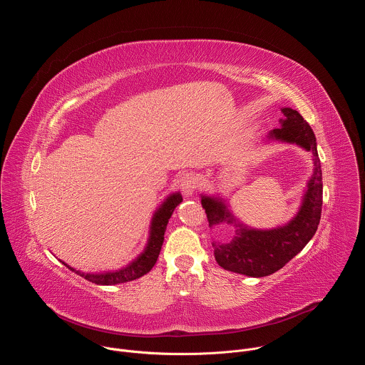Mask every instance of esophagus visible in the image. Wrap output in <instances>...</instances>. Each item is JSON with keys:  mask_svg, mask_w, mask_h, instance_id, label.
<instances>
[{"mask_svg": "<svg viewBox=\"0 0 365 365\" xmlns=\"http://www.w3.org/2000/svg\"><path fill=\"white\" fill-rule=\"evenodd\" d=\"M180 189H182V192L186 197L192 196L195 189H196V179L192 175H185L180 179Z\"/></svg>", "mask_w": 365, "mask_h": 365, "instance_id": "1", "label": "esophagus"}]
</instances>
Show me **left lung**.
I'll use <instances>...</instances> for the list:
<instances>
[{
    "mask_svg": "<svg viewBox=\"0 0 365 365\" xmlns=\"http://www.w3.org/2000/svg\"><path fill=\"white\" fill-rule=\"evenodd\" d=\"M282 113L284 115L282 127L272 130L264 141L294 144L312 154L314 169L303 190L300 206L289 222L262 230L241 222L220 193H200L210 228L234 227L230 241H212L215 259L224 270L250 277L270 276L297 255L318 230L322 211V169L317 137L296 110L284 107Z\"/></svg>",
    "mask_w": 365,
    "mask_h": 365,
    "instance_id": "obj_1",
    "label": "left lung"
}]
</instances>
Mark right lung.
<instances>
[{
  "mask_svg": "<svg viewBox=\"0 0 365 365\" xmlns=\"http://www.w3.org/2000/svg\"><path fill=\"white\" fill-rule=\"evenodd\" d=\"M183 200L180 192H173L165 197V200L160 203L158 210L154 211L150 222V230H148V238L144 250L130 262L127 266L118 269V270H110V272H99V273H85L81 270H76L66 264L65 262H61L75 272L78 276L86 279L88 282H92L95 284L101 286H114L125 282L135 280L145 273H148L153 266L158 262V257L160 254L163 241H165V232L166 227L169 224V220L176 210V206Z\"/></svg>",
  "mask_w": 365,
  "mask_h": 365,
  "instance_id": "right-lung-1",
  "label": "right lung"
}]
</instances>
